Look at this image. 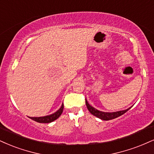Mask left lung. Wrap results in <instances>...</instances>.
I'll list each match as a JSON object with an SVG mask.
<instances>
[{
    "label": "left lung",
    "instance_id": "obj_1",
    "mask_svg": "<svg viewBox=\"0 0 154 154\" xmlns=\"http://www.w3.org/2000/svg\"><path fill=\"white\" fill-rule=\"evenodd\" d=\"M85 103H86L87 107H88V110L90 111V112L91 114L93 115V116H96V117L100 118V119L103 120H112L114 119V118H116L119 116H122L124 113L127 112L128 110H130L131 107L126 109V110H121V111H118V112H103V111H100L95 109V107H92L91 105L88 103V100L85 99Z\"/></svg>",
    "mask_w": 154,
    "mask_h": 154
}]
</instances>
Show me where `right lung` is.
Masks as SVG:
<instances>
[{"label":"right lung","mask_w":154,"mask_h":154,"mask_svg":"<svg viewBox=\"0 0 154 154\" xmlns=\"http://www.w3.org/2000/svg\"><path fill=\"white\" fill-rule=\"evenodd\" d=\"M63 109H64V105H62L60 108L59 109L57 112H55L54 113L49 115V116H44V117H29L31 119H32L34 121L38 122V123H49L53 122L54 120H57L59 116H61V114L62 113Z\"/></svg>","instance_id":"right-lung-1"}]
</instances>
